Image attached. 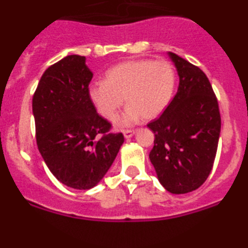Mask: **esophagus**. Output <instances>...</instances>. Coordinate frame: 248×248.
I'll return each instance as SVG.
<instances>
[{
	"label": "esophagus",
	"instance_id": "34e87169",
	"mask_svg": "<svg viewBox=\"0 0 248 248\" xmlns=\"http://www.w3.org/2000/svg\"><path fill=\"white\" fill-rule=\"evenodd\" d=\"M124 133V137H125V139H129V138L133 137V134L135 133L134 129H125V130L123 131Z\"/></svg>",
	"mask_w": 248,
	"mask_h": 248
}]
</instances>
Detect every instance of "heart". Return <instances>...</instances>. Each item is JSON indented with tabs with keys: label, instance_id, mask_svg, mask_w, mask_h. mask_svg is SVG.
<instances>
[{
	"label": "heart",
	"instance_id": "heart-1",
	"mask_svg": "<svg viewBox=\"0 0 248 248\" xmlns=\"http://www.w3.org/2000/svg\"><path fill=\"white\" fill-rule=\"evenodd\" d=\"M174 67L168 61L137 59L110 68L104 82L92 83L88 97L103 118L113 120L124 102L126 109L123 122L135 123L143 117L155 119L171 100L175 88Z\"/></svg>",
	"mask_w": 248,
	"mask_h": 248
}]
</instances>
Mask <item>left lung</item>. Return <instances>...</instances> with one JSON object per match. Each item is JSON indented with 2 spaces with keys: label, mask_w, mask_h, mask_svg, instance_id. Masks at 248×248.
Masks as SVG:
<instances>
[{
  "label": "left lung",
  "mask_w": 248,
  "mask_h": 248,
  "mask_svg": "<svg viewBox=\"0 0 248 248\" xmlns=\"http://www.w3.org/2000/svg\"><path fill=\"white\" fill-rule=\"evenodd\" d=\"M179 88L159 118L148 124L155 134L149 157L157 179L171 194L199 189L214 166L221 131L217 98L200 68L169 52Z\"/></svg>",
  "instance_id": "1"
}]
</instances>
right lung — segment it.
I'll use <instances>...</instances> for the list:
<instances>
[{
	"label": "right lung",
	"instance_id": "add662e5",
	"mask_svg": "<svg viewBox=\"0 0 248 248\" xmlns=\"http://www.w3.org/2000/svg\"><path fill=\"white\" fill-rule=\"evenodd\" d=\"M92 78L85 57L67 56L46 69L32 100L39 153L57 180L77 190L97 185L124 143L92 104Z\"/></svg>",
	"mask_w": 248,
	"mask_h": 248
}]
</instances>
